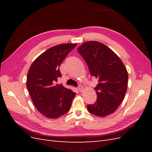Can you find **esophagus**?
<instances>
[{"mask_svg":"<svg viewBox=\"0 0 152 152\" xmlns=\"http://www.w3.org/2000/svg\"><path fill=\"white\" fill-rule=\"evenodd\" d=\"M78 90H79L80 92H82V91H83V87H82V86H78Z\"/></svg>","mask_w":152,"mask_h":152,"instance_id":"34e87169","label":"esophagus"}]
</instances>
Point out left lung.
I'll use <instances>...</instances> for the list:
<instances>
[{
    "label": "left lung",
    "mask_w": 152,
    "mask_h": 152,
    "mask_svg": "<svg viewBox=\"0 0 152 152\" xmlns=\"http://www.w3.org/2000/svg\"><path fill=\"white\" fill-rule=\"evenodd\" d=\"M86 62L92 76L98 79L95 87L97 99L87 106L88 111L98 117L112 114L125 96L128 73L121 59L107 45L98 41L86 42L77 49Z\"/></svg>",
    "instance_id": "obj_1"
}]
</instances>
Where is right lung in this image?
Segmentation results:
<instances>
[{
  "label": "right lung",
  "instance_id": "1",
  "mask_svg": "<svg viewBox=\"0 0 152 152\" xmlns=\"http://www.w3.org/2000/svg\"><path fill=\"white\" fill-rule=\"evenodd\" d=\"M77 44L55 45L41 54L31 64L26 79V87L38 111L49 118L66 113L76 93L57 84L61 77L59 67Z\"/></svg>",
  "mask_w": 152,
  "mask_h": 152
}]
</instances>
